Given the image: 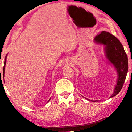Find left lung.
<instances>
[{
  "label": "left lung",
  "mask_w": 132,
  "mask_h": 132,
  "mask_svg": "<svg viewBox=\"0 0 132 132\" xmlns=\"http://www.w3.org/2000/svg\"><path fill=\"white\" fill-rule=\"evenodd\" d=\"M96 43L104 45L107 59L113 64L118 73L117 85L110 98L115 97L122 90L128 71V59L123 46L114 35L106 31H102L94 38ZM87 99V98H86ZM88 100V99H87ZM96 102L98 100H91Z\"/></svg>",
  "instance_id": "1"
}]
</instances>
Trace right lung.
<instances>
[{
  "mask_svg": "<svg viewBox=\"0 0 132 132\" xmlns=\"http://www.w3.org/2000/svg\"><path fill=\"white\" fill-rule=\"evenodd\" d=\"M7 55L6 56L5 59H4V66H3V77H4V69H5L6 63V58H7ZM3 79H4V78H3ZM49 101H50V100H49Z\"/></svg>",
  "mask_w": 132,
  "mask_h": 132,
  "instance_id": "right-lung-1",
  "label": "right lung"
}]
</instances>
